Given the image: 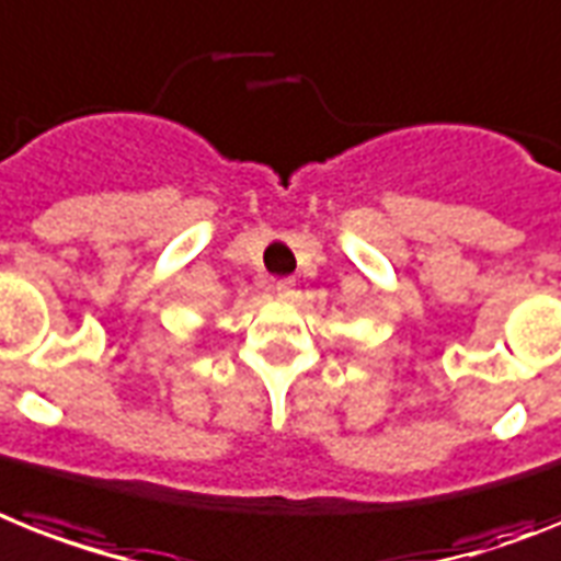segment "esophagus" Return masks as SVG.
I'll list each match as a JSON object with an SVG mask.
<instances>
[{
	"mask_svg": "<svg viewBox=\"0 0 561 561\" xmlns=\"http://www.w3.org/2000/svg\"><path fill=\"white\" fill-rule=\"evenodd\" d=\"M275 295L280 300L295 298V280H291V277H280V280L275 284Z\"/></svg>",
	"mask_w": 561,
	"mask_h": 561,
	"instance_id": "34e87169",
	"label": "esophagus"
}]
</instances>
